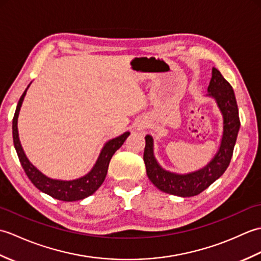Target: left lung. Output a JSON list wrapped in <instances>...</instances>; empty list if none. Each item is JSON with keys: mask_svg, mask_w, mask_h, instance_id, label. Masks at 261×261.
Wrapping results in <instances>:
<instances>
[{"mask_svg": "<svg viewBox=\"0 0 261 261\" xmlns=\"http://www.w3.org/2000/svg\"><path fill=\"white\" fill-rule=\"evenodd\" d=\"M207 95L213 97L223 116V135L219 151L204 168L190 174H176L162 168L153 156V139L146 136V147L143 152L147 175L152 184L160 191L180 197L198 195L223 175L229 167L233 148L240 129L239 110L233 88L222 74L212 68V79L207 87Z\"/></svg>", "mask_w": 261, "mask_h": 261, "instance_id": "left-lung-1", "label": "left lung"}]
</instances>
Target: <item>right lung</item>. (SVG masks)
Instances as JSON below:
<instances>
[{"instance_id": "right-lung-1", "label": "right lung", "mask_w": 261, "mask_h": 261, "mask_svg": "<svg viewBox=\"0 0 261 261\" xmlns=\"http://www.w3.org/2000/svg\"><path fill=\"white\" fill-rule=\"evenodd\" d=\"M28 87L25 88V91L19 99V103L16 105V110L12 121V135L14 148L16 150V153H18L22 168H23L28 178L31 180L32 184L35 185L38 190L48 194V195H50L54 198L59 199V201H80V199L92 195V194L95 193L98 190V187L103 184L105 177H107L108 174V168L111 158H112L114 152L123 145L126 138L129 137L130 132H124L123 135L116 137L114 139L105 143L95 165H94V167L92 168L90 173L86 174L85 176L74 180H59L49 178V177L43 175L41 171H39L35 166L29 162V159L27 158L23 149L21 147L19 139L18 116Z\"/></svg>"}]
</instances>
